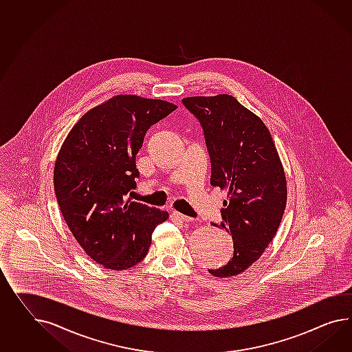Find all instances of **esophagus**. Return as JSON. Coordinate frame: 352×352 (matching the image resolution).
Instances as JSON below:
<instances>
[{
	"label": "esophagus",
	"instance_id": "34e87169",
	"mask_svg": "<svg viewBox=\"0 0 352 352\" xmlns=\"http://www.w3.org/2000/svg\"><path fill=\"white\" fill-rule=\"evenodd\" d=\"M172 216L175 217L177 221H180V222H191L192 221V218H190L188 216H184V214H181L179 212H173L172 213Z\"/></svg>",
	"mask_w": 352,
	"mask_h": 352
}]
</instances>
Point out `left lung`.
Returning a JSON list of instances; mask_svg holds the SVG:
<instances>
[{"label":"left lung","instance_id":"1","mask_svg":"<svg viewBox=\"0 0 352 352\" xmlns=\"http://www.w3.org/2000/svg\"><path fill=\"white\" fill-rule=\"evenodd\" d=\"M182 104L198 120L210 158V185L227 192L221 225L234 239V256L209 273L240 274L258 261L280 227L287 188L271 133L232 96L189 97Z\"/></svg>","mask_w":352,"mask_h":352}]
</instances>
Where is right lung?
<instances>
[{
    "instance_id": "add662e5",
    "label": "right lung",
    "mask_w": 352,
    "mask_h": 352,
    "mask_svg": "<svg viewBox=\"0 0 352 352\" xmlns=\"http://www.w3.org/2000/svg\"><path fill=\"white\" fill-rule=\"evenodd\" d=\"M177 109L170 102L116 96L72 127L54 163L63 219L91 259L124 271L144 259L168 213L126 200L139 177L136 154L149 127Z\"/></svg>"
}]
</instances>
